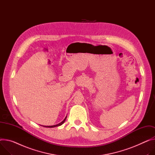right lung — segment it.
I'll use <instances>...</instances> for the list:
<instances>
[{
  "label": "right lung",
  "mask_w": 155,
  "mask_h": 155,
  "mask_svg": "<svg viewBox=\"0 0 155 155\" xmlns=\"http://www.w3.org/2000/svg\"><path fill=\"white\" fill-rule=\"evenodd\" d=\"M66 117H67V116L65 117V118L64 119V120L61 122H60L59 124H57V125H51V126H44V125H41V126H43L44 127H48V128H53V127H58V126H60V125H61L62 124H64V122H65V120H66Z\"/></svg>",
  "instance_id": "1"
}]
</instances>
